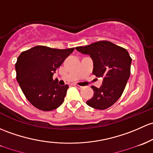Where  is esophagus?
Here are the masks:
<instances>
[{
    "label": "esophagus",
    "instance_id": "obj_1",
    "mask_svg": "<svg viewBox=\"0 0 153 153\" xmlns=\"http://www.w3.org/2000/svg\"><path fill=\"white\" fill-rule=\"evenodd\" d=\"M74 86H75L76 88H78V89H82V88H83V86H79V85H77V84H75Z\"/></svg>",
    "mask_w": 153,
    "mask_h": 153
}]
</instances>
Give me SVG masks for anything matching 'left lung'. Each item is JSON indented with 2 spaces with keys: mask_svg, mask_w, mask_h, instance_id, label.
Wrapping results in <instances>:
<instances>
[{
  "mask_svg": "<svg viewBox=\"0 0 153 153\" xmlns=\"http://www.w3.org/2000/svg\"><path fill=\"white\" fill-rule=\"evenodd\" d=\"M75 49L90 56L94 66L92 73L102 78L100 87L91 86L94 95L86 104L98 110L111 107L123 94L131 75L132 59L128 52L108 41H99Z\"/></svg>",
  "mask_w": 153,
  "mask_h": 153,
  "instance_id": "8db88e82",
  "label": "left lung"
}]
</instances>
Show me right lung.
<instances>
[{
    "instance_id": "obj_1",
    "label": "right lung",
    "mask_w": 153,
    "mask_h": 153,
    "mask_svg": "<svg viewBox=\"0 0 153 153\" xmlns=\"http://www.w3.org/2000/svg\"><path fill=\"white\" fill-rule=\"evenodd\" d=\"M73 51L74 48L60 50L38 45L17 58V81L25 97L36 108L48 111L63 103L69 86H59L53 75Z\"/></svg>"
}]
</instances>
